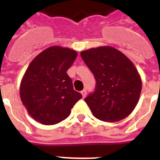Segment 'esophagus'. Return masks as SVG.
<instances>
[{
    "instance_id": "34e87169",
    "label": "esophagus",
    "mask_w": 160,
    "mask_h": 160,
    "mask_svg": "<svg viewBox=\"0 0 160 160\" xmlns=\"http://www.w3.org/2000/svg\"><path fill=\"white\" fill-rule=\"evenodd\" d=\"M81 95H82L83 98H85L86 95H87V91H86V90H83L82 91H81Z\"/></svg>"
}]
</instances>
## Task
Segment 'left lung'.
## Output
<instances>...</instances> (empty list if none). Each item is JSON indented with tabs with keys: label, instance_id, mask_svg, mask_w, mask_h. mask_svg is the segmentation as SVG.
<instances>
[{
	"label": "left lung",
	"instance_id": "1",
	"mask_svg": "<svg viewBox=\"0 0 160 160\" xmlns=\"http://www.w3.org/2000/svg\"><path fill=\"white\" fill-rule=\"evenodd\" d=\"M80 55L95 76V91L85 99L100 120L117 122L131 114L139 100L142 81L129 58L111 46L81 51Z\"/></svg>",
	"mask_w": 160,
	"mask_h": 160
}]
</instances>
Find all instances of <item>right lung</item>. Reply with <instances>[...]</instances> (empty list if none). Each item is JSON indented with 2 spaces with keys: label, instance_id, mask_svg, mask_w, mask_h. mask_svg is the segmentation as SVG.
Segmentation results:
<instances>
[{
  "label": "right lung",
  "instance_id": "add662e5",
  "mask_svg": "<svg viewBox=\"0 0 160 160\" xmlns=\"http://www.w3.org/2000/svg\"><path fill=\"white\" fill-rule=\"evenodd\" d=\"M77 52L61 46H51L39 54L29 65L20 86V95L29 114L41 124L60 123L82 98L73 89L67 75Z\"/></svg>",
  "mask_w": 160,
  "mask_h": 160
}]
</instances>
